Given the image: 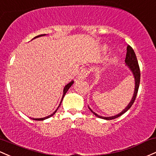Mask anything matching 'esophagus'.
I'll return each instance as SVG.
<instances>
[{
  "mask_svg": "<svg viewBox=\"0 0 156 156\" xmlns=\"http://www.w3.org/2000/svg\"><path fill=\"white\" fill-rule=\"evenodd\" d=\"M88 73H89L88 69H86V68H83V69H82L81 70V72H80L79 78H81V79H83V78H85L87 76Z\"/></svg>",
  "mask_w": 156,
  "mask_h": 156,
  "instance_id": "1",
  "label": "esophagus"
}]
</instances>
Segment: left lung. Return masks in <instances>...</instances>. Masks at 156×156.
<instances>
[{
    "mask_svg": "<svg viewBox=\"0 0 156 156\" xmlns=\"http://www.w3.org/2000/svg\"><path fill=\"white\" fill-rule=\"evenodd\" d=\"M125 62L126 63V65L129 66V69H131L132 73H133V75H134V77H135V81H136V87H135L134 95H133V98H132L131 101L129 102V104H128L127 107H126V108L122 111V112H120L119 114L116 115H115V116H111V117H102V116H100V115H97L95 112H92V111L91 110V109L90 108V110H91V112L94 115H95L96 117L100 118V119H106V120L115 119H116V118L121 116V115L125 113L126 111H127L128 109H129L132 107V105H133V103H134L135 100H136V98L137 93H138V87H139V84H140L141 73H140L139 65H138V60H137L136 53H135L134 50H133V49L130 47V46H127V48H126V55Z\"/></svg>",
    "mask_w": 156,
    "mask_h": 156,
    "instance_id": "8db88e82",
    "label": "left lung"
}]
</instances>
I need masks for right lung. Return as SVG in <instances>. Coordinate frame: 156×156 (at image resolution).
Here are the masks:
<instances>
[{
    "mask_svg": "<svg viewBox=\"0 0 156 156\" xmlns=\"http://www.w3.org/2000/svg\"><path fill=\"white\" fill-rule=\"evenodd\" d=\"M42 35H44H44H37V36H36V37H40V36H42ZM73 81H71L70 82V83H68V84H66V87H64V94H63V97H62V99H61V102H62V100H63V98H64V95H65V94L66 93V92L68 91V90H69V89L70 88V87L72 86V85H73ZM61 104H60V105L58 106V107H60V106H61ZM58 109H56L55 111L54 112H53L52 114H51L50 115H49V116H47V117H44V118H42V119H33L34 120H37V121H42V120H44V119H48V118H49V117H51V116H52L53 115H54L55 113L56 112V111L58 110Z\"/></svg>",
    "mask_w": 156,
    "mask_h": 156,
    "instance_id": "1",
    "label": "right lung"
}]
</instances>
